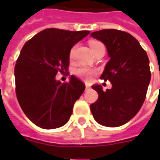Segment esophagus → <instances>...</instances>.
<instances>
[{
	"label": "esophagus",
	"mask_w": 160,
	"mask_h": 160,
	"mask_svg": "<svg viewBox=\"0 0 160 160\" xmlns=\"http://www.w3.org/2000/svg\"><path fill=\"white\" fill-rule=\"evenodd\" d=\"M91 88V87L90 86H89V85H86V90H89V89H90Z\"/></svg>",
	"instance_id": "obj_1"
}]
</instances>
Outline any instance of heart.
I'll use <instances>...</instances> for the list:
<instances>
[{
    "label": "heart",
    "mask_w": 160,
    "mask_h": 160,
    "mask_svg": "<svg viewBox=\"0 0 160 160\" xmlns=\"http://www.w3.org/2000/svg\"><path fill=\"white\" fill-rule=\"evenodd\" d=\"M90 44V47L92 52H95L98 49H101V48H104V46L103 45V43L98 41H91L89 42ZM73 52H74V47L73 49H71V52H70V56H73ZM96 73V71L93 69H90L88 68H85V67H82V68H79L75 70V74L77 76H79L80 78H81L82 80H87V81H89V80H92V78L94 74Z\"/></svg>",
    "instance_id": "heart-1"
}]
</instances>
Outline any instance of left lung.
I'll use <instances>...</instances> for the list:
<instances>
[{
    "label": "left lung",
    "instance_id": "left-lung-1",
    "mask_svg": "<svg viewBox=\"0 0 160 160\" xmlns=\"http://www.w3.org/2000/svg\"><path fill=\"white\" fill-rule=\"evenodd\" d=\"M91 36L107 49L110 61L100 79L112 85L106 91L100 85L92 86L98 98L91 104V111L101 125L119 127L134 118L144 103L151 80L149 59L129 33L106 29L92 32Z\"/></svg>",
    "mask_w": 160,
    "mask_h": 160
}]
</instances>
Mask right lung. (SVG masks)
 <instances>
[{
  "label": "right lung",
  "mask_w": 160,
  "mask_h": 160,
  "mask_svg": "<svg viewBox=\"0 0 160 160\" xmlns=\"http://www.w3.org/2000/svg\"><path fill=\"white\" fill-rule=\"evenodd\" d=\"M89 33L49 28L23 46L14 68L16 95L24 113L37 126L51 129L69 120L85 84L73 75L62 83L56 75L67 73L70 50Z\"/></svg>",
  "instance_id": "right-lung-1"
}]
</instances>
